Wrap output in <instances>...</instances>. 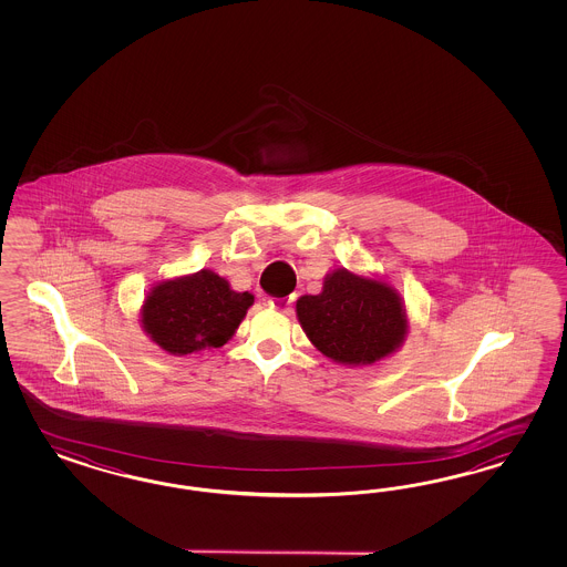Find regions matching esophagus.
Wrapping results in <instances>:
<instances>
[{"label": "esophagus", "instance_id": "obj_1", "mask_svg": "<svg viewBox=\"0 0 567 567\" xmlns=\"http://www.w3.org/2000/svg\"><path fill=\"white\" fill-rule=\"evenodd\" d=\"M292 301H295V297L289 295V297H272L270 301H268V306L272 309H278V311H291Z\"/></svg>", "mask_w": 567, "mask_h": 567}]
</instances>
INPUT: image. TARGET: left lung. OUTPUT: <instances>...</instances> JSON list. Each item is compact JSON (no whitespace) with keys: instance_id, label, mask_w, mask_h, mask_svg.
<instances>
[{"instance_id":"obj_1","label":"left lung","mask_w":567,"mask_h":567,"mask_svg":"<svg viewBox=\"0 0 567 567\" xmlns=\"http://www.w3.org/2000/svg\"><path fill=\"white\" fill-rule=\"evenodd\" d=\"M297 318L311 344L343 365L389 358L410 328L403 299L389 282L347 268L327 275L322 292L299 297Z\"/></svg>"}]
</instances>
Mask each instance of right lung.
Masks as SVG:
<instances>
[{"instance_id": "obj_1", "label": "right lung", "mask_w": 567, "mask_h": 567, "mask_svg": "<svg viewBox=\"0 0 567 567\" xmlns=\"http://www.w3.org/2000/svg\"><path fill=\"white\" fill-rule=\"evenodd\" d=\"M251 306V292L233 291L223 276L199 270L152 287L141 327L166 353L189 355L228 343Z\"/></svg>"}]
</instances>
